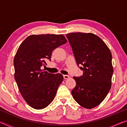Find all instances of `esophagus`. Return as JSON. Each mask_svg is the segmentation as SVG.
I'll use <instances>...</instances> for the list:
<instances>
[{"label": "esophagus", "mask_w": 127, "mask_h": 127, "mask_svg": "<svg viewBox=\"0 0 127 127\" xmlns=\"http://www.w3.org/2000/svg\"><path fill=\"white\" fill-rule=\"evenodd\" d=\"M63 77H64V78L65 79H68V78H70V77L69 76H68V75H64V76H63Z\"/></svg>", "instance_id": "obj_1"}]
</instances>
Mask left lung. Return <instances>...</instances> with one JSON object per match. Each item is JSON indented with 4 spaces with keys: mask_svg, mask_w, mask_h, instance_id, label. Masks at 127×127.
Instances as JSON below:
<instances>
[{
    "mask_svg": "<svg viewBox=\"0 0 127 127\" xmlns=\"http://www.w3.org/2000/svg\"><path fill=\"white\" fill-rule=\"evenodd\" d=\"M66 36L77 65H83L82 76L73 77L76 85L72 95L81 106L92 109L102 102L111 89L112 55L101 38L94 33L72 32Z\"/></svg>",
    "mask_w": 127,
    "mask_h": 127,
    "instance_id": "left-lung-1",
    "label": "left lung"
}]
</instances>
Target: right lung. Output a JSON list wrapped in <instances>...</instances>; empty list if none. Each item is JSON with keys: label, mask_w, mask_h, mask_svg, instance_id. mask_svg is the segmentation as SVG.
I'll list each match as a JSON object with an SVG mask.
<instances>
[{"label": "right lung", "mask_w": 127, "mask_h": 127, "mask_svg": "<svg viewBox=\"0 0 127 127\" xmlns=\"http://www.w3.org/2000/svg\"><path fill=\"white\" fill-rule=\"evenodd\" d=\"M63 35H32L20 45L14 58V79L21 95L33 109H42L53 101L63 80L62 74L49 73L41 66L52 51L65 44Z\"/></svg>", "instance_id": "add662e5"}]
</instances>
